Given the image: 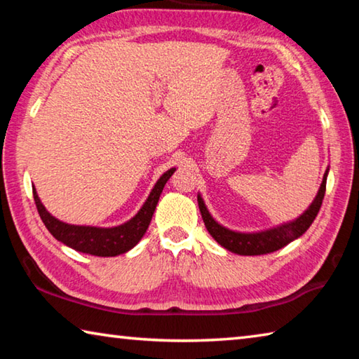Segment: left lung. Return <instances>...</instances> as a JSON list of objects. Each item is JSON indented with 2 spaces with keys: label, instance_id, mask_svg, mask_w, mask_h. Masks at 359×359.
<instances>
[{
  "label": "left lung",
  "instance_id": "left-lung-1",
  "mask_svg": "<svg viewBox=\"0 0 359 359\" xmlns=\"http://www.w3.org/2000/svg\"><path fill=\"white\" fill-rule=\"evenodd\" d=\"M326 174L323 177V182H321L317 198L313 199L311 208L304 212L297 220L291 222L288 224H282V226L274 228V229L263 231V233H253V234L234 233V231H229L226 228L220 226V224L210 217V214L203 203V199L199 196H198V205H199V210H201L205 228H208L212 238H214L222 247L238 255H266V253L276 252L278 248L290 244L291 241L299 238V236L306 233L309 226H311L321 208V203H323L325 191H326Z\"/></svg>",
  "mask_w": 359,
  "mask_h": 359
}]
</instances>
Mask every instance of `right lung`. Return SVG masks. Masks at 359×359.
I'll return each instance as SVG.
<instances>
[{
    "mask_svg": "<svg viewBox=\"0 0 359 359\" xmlns=\"http://www.w3.org/2000/svg\"><path fill=\"white\" fill-rule=\"evenodd\" d=\"M175 169H169L156 182V185L151 190L150 196L142 209L137 212L136 217H133L130 222L115 228H93V226H76V224H68L57 220L46 210L44 205L41 204L38 194L33 190V198L36 209L39 212V217L46 228L50 231V234L57 241L63 242L77 252L95 255V257H117L120 253L131 250L142 236L147 231L151 215H154L155 208L160 199V194L165 188L166 182L174 174Z\"/></svg>",
    "mask_w": 359,
    "mask_h": 359,
    "instance_id": "add662e5",
    "label": "right lung"
}]
</instances>
